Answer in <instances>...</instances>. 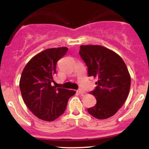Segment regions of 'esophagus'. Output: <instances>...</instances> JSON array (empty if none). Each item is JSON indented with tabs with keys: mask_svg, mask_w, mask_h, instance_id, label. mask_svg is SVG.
<instances>
[{
	"mask_svg": "<svg viewBox=\"0 0 149 149\" xmlns=\"http://www.w3.org/2000/svg\"><path fill=\"white\" fill-rule=\"evenodd\" d=\"M78 94H80V95H83V94H85V92L84 91V90H78Z\"/></svg>",
	"mask_w": 149,
	"mask_h": 149,
	"instance_id": "1",
	"label": "esophagus"
}]
</instances>
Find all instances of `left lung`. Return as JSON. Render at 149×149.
I'll use <instances>...</instances> for the list:
<instances>
[{"instance_id": "left-lung-1", "label": "left lung", "mask_w": 149, "mask_h": 149, "mask_svg": "<svg viewBox=\"0 0 149 149\" xmlns=\"http://www.w3.org/2000/svg\"><path fill=\"white\" fill-rule=\"evenodd\" d=\"M79 54L89 76L97 79L96 88L90 92L97 104L88 111L97 119L109 118L123 105L129 94L131 78L126 64L117 53L101 45H80Z\"/></svg>"}]
</instances>
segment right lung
<instances>
[{"label": "right lung", "instance_id": "obj_1", "mask_svg": "<svg viewBox=\"0 0 149 149\" xmlns=\"http://www.w3.org/2000/svg\"><path fill=\"white\" fill-rule=\"evenodd\" d=\"M66 47H54L35 55L22 71L19 88L24 102L33 113L42 120L52 121L66 109L74 90L52 86L57 62L67 52Z\"/></svg>", "mask_w": 149, "mask_h": 149}]
</instances>
